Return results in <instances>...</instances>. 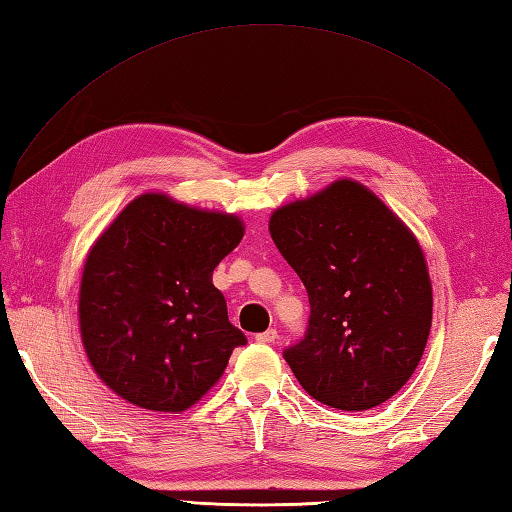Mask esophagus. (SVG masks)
<instances>
[{"label":"esophagus","instance_id":"34e87169","mask_svg":"<svg viewBox=\"0 0 512 512\" xmlns=\"http://www.w3.org/2000/svg\"><path fill=\"white\" fill-rule=\"evenodd\" d=\"M255 341L257 343H275L277 341V330H266V332H259V334H255Z\"/></svg>","mask_w":512,"mask_h":512}]
</instances>
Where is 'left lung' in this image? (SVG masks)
Listing matches in <instances>:
<instances>
[{"instance_id":"1","label":"left lung","mask_w":512,"mask_h":512,"mask_svg":"<svg viewBox=\"0 0 512 512\" xmlns=\"http://www.w3.org/2000/svg\"><path fill=\"white\" fill-rule=\"evenodd\" d=\"M270 235L308 290L306 334L284 350L301 387L343 411L394 396L431 330V281L416 237L352 180L281 206Z\"/></svg>"}]
</instances>
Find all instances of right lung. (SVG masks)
<instances>
[{
  "mask_svg": "<svg viewBox=\"0 0 512 512\" xmlns=\"http://www.w3.org/2000/svg\"><path fill=\"white\" fill-rule=\"evenodd\" d=\"M244 235L235 215L191 209L162 193L129 202L83 268L79 321L94 372L151 411H184L246 345L228 321L213 270Z\"/></svg>",
  "mask_w": 512,
  "mask_h": 512,
  "instance_id": "add662e5",
  "label": "right lung"
}]
</instances>
